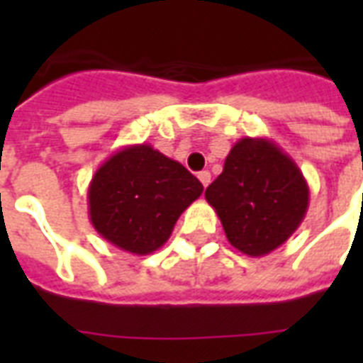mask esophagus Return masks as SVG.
I'll use <instances>...</instances> for the list:
<instances>
[{
    "label": "esophagus",
    "mask_w": 363,
    "mask_h": 363,
    "mask_svg": "<svg viewBox=\"0 0 363 363\" xmlns=\"http://www.w3.org/2000/svg\"><path fill=\"white\" fill-rule=\"evenodd\" d=\"M198 179H199V182H201V184L207 188V186H209V182H211V173H209V171H199Z\"/></svg>",
    "instance_id": "34e87169"
}]
</instances>
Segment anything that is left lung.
Returning a JSON list of instances; mask_svg holds the SVG:
<instances>
[{"instance_id": "1", "label": "left lung", "mask_w": 363, "mask_h": 363, "mask_svg": "<svg viewBox=\"0 0 363 363\" xmlns=\"http://www.w3.org/2000/svg\"><path fill=\"white\" fill-rule=\"evenodd\" d=\"M205 199L220 218L230 245L259 258L286 242L303 222L309 184L277 143L245 137L232 147Z\"/></svg>"}]
</instances>
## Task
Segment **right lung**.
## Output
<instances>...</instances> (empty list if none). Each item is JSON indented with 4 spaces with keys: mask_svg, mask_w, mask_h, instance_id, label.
I'll return each mask as SVG.
<instances>
[{
    "mask_svg": "<svg viewBox=\"0 0 363 363\" xmlns=\"http://www.w3.org/2000/svg\"><path fill=\"white\" fill-rule=\"evenodd\" d=\"M201 192L203 184L182 164L147 143L128 145L94 173L88 216L105 241L145 256L164 247Z\"/></svg>",
    "mask_w": 363,
    "mask_h": 363,
    "instance_id": "add662e5",
    "label": "right lung"
}]
</instances>
